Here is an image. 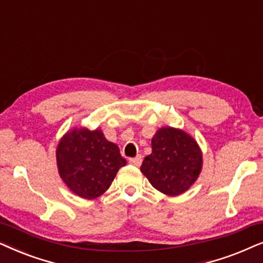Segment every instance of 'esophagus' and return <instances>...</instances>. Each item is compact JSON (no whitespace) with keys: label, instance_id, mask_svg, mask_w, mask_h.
<instances>
[{"label":"esophagus","instance_id":"34e87169","mask_svg":"<svg viewBox=\"0 0 263 263\" xmlns=\"http://www.w3.org/2000/svg\"><path fill=\"white\" fill-rule=\"evenodd\" d=\"M129 163L134 164V166H141L142 156L138 155V156H136V157H132V159H129Z\"/></svg>","mask_w":263,"mask_h":263}]
</instances>
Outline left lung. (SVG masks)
Wrapping results in <instances>:
<instances>
[{
	"mask_svg": "<svg viewBox=\"0 0 263 263\" xmlns=\"http://www.w3.org/2000/svg\"><path fill=\"white\" fill-rule=\"evenodd\" d=\"M152 148L141 166L150 184L168 196L186 191L202 168V153L195 139L181 129L163 127L154 136Z\"/></svg>",
	"mask_w": 263,
	"mask_h": 263,
	"instance_id": "left-lung-1",
	"label": "left lung"
}]
</instances>
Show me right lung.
<instances>
[{
    "label": "right lung",
    "instance_id": "1",
    "mask_svg": "<svg viewBox=\"0 0 263 263\" xmlns=\"http://www.w3.org/2000/svg\"><path fill=\"white\" fill-rule=\"evenodd\" d=\"M62 180L80 197H99L110 186L126 160L100 129L74 128L64 136L56 150Z\"/></svg>",
    "mask_w": 263,
    "mask_h": 263
}]
</instances>
